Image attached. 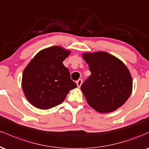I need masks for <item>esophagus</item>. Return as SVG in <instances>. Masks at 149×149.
I'll return each instance as SVG.
<instances>
[{
    "instance_id": "esophagus-1",
    "label": "esophagus",
    "mask_w": 149,
    "mask_h": 149,
    "mask_svg": "<svg viewBox=\"0 0 149 149\" xmlns=\"http://www.w3.org/2000/svg\"><path fill=\"white\" fill-rule=\"evenodd\" d=\"M82 83H83V80L82 79H79L77 80L76 84H77V86H78V88H80V87L81 86Z\"/></svg>"
}]
</instances>
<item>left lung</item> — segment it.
Here are the masks:
<instances>
[{"mask_svg": "<svg viewBox=\"0 0 149 149\" xmlns=\"http://www.w3.org/2000/svg\"><path fill=\"white\" fill-rule=\"evenodd\" d=\"M83 58L91 72L80 87L89 105L102 113L123 105L132 91V79L126 65L106 52H86Z\"/></svg>", "mask_w": 149, "mask_h": 149, "instance_id": "obj_1", "label": "left lung"}]
</instances>
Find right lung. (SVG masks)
<instances>
[{"label": "right lung", "instance_id": "1", "mask_svg": "<svg viewBox=\"0 0 149 149\" xmlns=\"http://www.w3.org/2000/svg\"><path fill=\"white\" fill-rule=\"evenodd\" d=\"M71 51L52 46L38 52L26 66L22 87L26 98L33 107L49 109L61 104L77 85L70 77L63 61Z\"/></svg>", "mask_w": 149, "mask_h": 149}]
</instances>
